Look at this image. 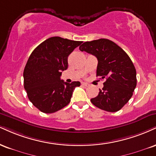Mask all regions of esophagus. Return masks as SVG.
Returning a JSON list of instances; mask_svg holds the SVG:
<instances>
[{"mask_svg": "<svg viewBox=\"0 0 156 156\" xmlns=\"http://www.w3.org/2000/svg\"><path fill=\"white\" fill-rule=\"evenodd\" d=\"M81 84H82V86H86V87H88V86H89V84H88V83H81Z\"/></svg>", "mask_w": 156, "mask_h": 156, "instance_id": "1", "label": "esophagus"}]
</instances>
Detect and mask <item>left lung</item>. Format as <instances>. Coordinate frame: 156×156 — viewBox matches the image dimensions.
Instances as JSON below:
<instances>
[{
    "mask_svg": "<svg viewBox=\"0 0 156 156\" xmlns=\"http://www.w3.org/2000/svg\"><path fill=\"white\" fill-rule=\"evenodd\" d=\"M79 49L97 58V76L106 79L91 103L105 111H119L132 97L136 86V69L130 57L117 44L105 38L83 43Z\"/></svg>",
    "mask_w": 156,
    "mask_h": 156,
    "instance_id": "left-lung-1",
    "label": "left lung"
}]
</instances>
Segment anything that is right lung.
<instances>
[{
	"label": "right lung",
	"mask_w": 156,
	"mask_h": 156,
	"mask_svg": "<svg viewBox=\"0 0 156 156\" xmlns=\"http://www.w3.org/2000/svg\"><path fill=\"white\" fill-rule=\"evenodd\" d=\"M81 44L51 37L32 52L24 70V87L30 101L40 111L53 113L70 103L73 90L80 83H66L60 77L68 67V56Z\"/></svg>",
	"instance_id": "obj_1"
}]
</instances>
